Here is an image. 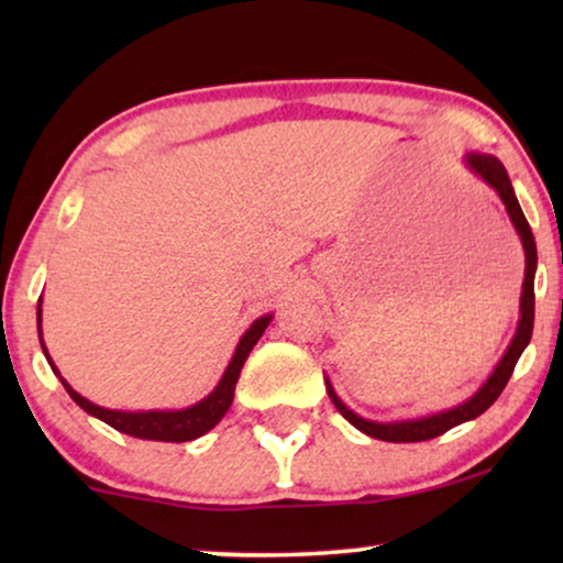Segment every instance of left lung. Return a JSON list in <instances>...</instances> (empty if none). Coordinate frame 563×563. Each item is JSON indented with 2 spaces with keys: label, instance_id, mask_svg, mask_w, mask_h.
<instances>
[{
  "label": "left lung",
  "instance_id": "8db88e82",
  "mask_svg": "<svg viewBox=\"0 0 563 563\" xmlns=\"http://www.w3.org/2000/svg\"><path fill=\"white\" fill-rule=\"evenodd\" d=\"M466 164L472 166L474 172L479 174L482 179L487 181L492 189L497 191L499 199H503L505 207H507V214H510L512 225H515V230H518V235H520V241H522V249H526V282H522L518 333H515L510 349H507L503 361H499V364H497L495 374L489 376L487 384H484V387L476 391V395L468 399V402L453 407V410H449V412L430 415V418H422V420L372 422V420L358 418L356 412H351L349 407H345L341 399L335 397V391H333V387H330V382H328V395H330V399H333V405L338 407V412H341L343 418L351 422V426H356L361 433H366V435H372V438H379V441H389V443L430 441V438L443 435L445 430L456 428V426H461V422L479 418V415L487 410V407L495 402L499 395H503V389L507 387V382H510V376L515 372V364H518V358L522 356V351H526V345L530 343V335H533V314H536L533 279H536V264H538L536 238H533V233H530V225H528L526 214H522V210H520L518 197H515L510 176H507L505 166L499 164L497 158L482 156V153H472V156H466Z\"/></svg>",
  "mask_w": 563,
  "mask_h": 563
}]
</instances>
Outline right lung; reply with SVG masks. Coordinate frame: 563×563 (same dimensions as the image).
<instances>
[{
	"mask_svg": "<svg viewBox=\"0 0 563 563\" xmlns=\"http://www.w3.org/2000/svg\"><path fill=\"white\" fill-rule=\"evenodd\" d=\"M268 320H272V314H266V318L253 322V325L249 328V333L241 338V343H238L235 356L228 364L225 374H222L218 389H214L210 397H205L202 402L187 407V410H176V412H118V410H104V407H99L95 402H89V399H84L81 395H76V391L68 387L64 379H60V382H64L66 391L71 395V399L81 407V410H87L89 415H95V418L104 420L107 426L120 430V433H128L133 438H145V441H166V443L195 441V438L205 435L207 430L218 426L222 415L228 412L230 402H233L235 384H238V376H241V368L245 364V358H249L253 345L258 343L261 335H264ZM37 333H41V307H37ZM43 351H45V345H43ZM48 364L53 366L51 358H48ZM53 372H56V366H53Z\"/></svg>",
	"mask_w": 563,
	"mask_h": 563,
	"instance_id": "obj_1",
	"label": "right lung"
}]
</instances>
